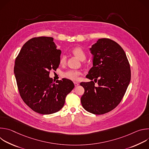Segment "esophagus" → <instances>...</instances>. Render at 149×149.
<instances>
[{"instance_id": "1", "label": "esophagus", "mask_w": 149, "mask_h": 149, "mask_svg": "<svg viewBox=\"0 0 149 149\" xmlns=\"http://www.w3.org/2000/svg\"><path fill=\"white\" fill-rule=\"evenodd\" d=\"M74 85H75V87H77V86H79V83L77 82H74Z\"/></svg>"}]
</instances>
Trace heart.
I'll return each mask as SVG.
<instances>
[{"mask_svg": "<svg viewBox=\"0 0 149 149\" xmlns=\"http://www.w3.org/2000/svg\"><path fill=\"white\" fill-rule=\"evenodd\" d=\"M72 53L80 61H84L86 58V54L81 47H75L72 50ZM66 56L63 55L59 59V63L61 65H64L66 63ZM81 72L77 70H68L63 73V76L72 81H77L78 79Z\"/></svg>", "mask_w": 149, "mask_h": 149, "instance_id": "obj_1", "label": "heart"}]
</instances>
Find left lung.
Masks as SVG:
<instances>
[{"label":"left lung","instance_id":"8db88e82","mask_svg":"<svg viewBox=\"0 0 149 149\" xmlns=\"http://www.w3.org/2000/svg\"><path fill=\"white\" fill-rule=\"evenodd\" d=\"M90 51L93 66L86 77L91 81L80 83L85 90L81 102L86 111L103 114L121 102L131 79L130 67L123 49L111 39H98Z\"/></svg>","mask_w":149,"mask_h":149}]
</instances>
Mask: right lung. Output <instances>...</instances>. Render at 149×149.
Instances as JSON below:
<instances>
[{
	"label": "right lung",
	"mask_w": 149,
	"mask_h": 149,
	"mask_svg": "<svg viewBox=\"0 0 149 149\" xmlns=\"http://www.w3.org/2000/svg\"><path fill=\"white\" fill-rule=\"evenodd\" d=\"M56 48L52 37L33 38L24 45L15 59L14 74L20 95L28 107L41 114L59 111L74 88L70 79L54 82L49 76L59 65L61 51Z\"/></svg>",
	"instance_id": "1"
}]
</instances>
